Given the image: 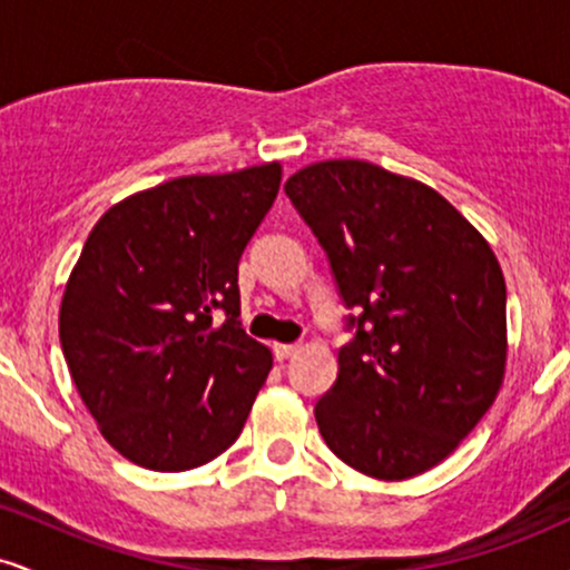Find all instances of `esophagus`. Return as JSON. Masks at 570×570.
Masks as SVG:
<instances>
[{
  "label": "esophagus",
  "mask_w": 570,
  "mask_h": 570,
  "mask_svg": "<svg viewBox=\"0 0 570 570\" xmlns=\"http://www.w3.org/2000/svg\"><path fill=\"white\" fill-rule=\"evenodd\" d=\"M299 345L297 343H273V356L278 358V362H284V358H289L297 353Z\"/></svg>",
  "instance_id": "esophagus-1"
}]
</instances>
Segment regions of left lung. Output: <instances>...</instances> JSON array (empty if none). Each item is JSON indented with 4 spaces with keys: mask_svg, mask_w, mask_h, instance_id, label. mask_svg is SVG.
Here are the masks:
<instances>
[{
    "mask_svg": "<svg viewBox=\"0 0 570 570\" xmlns=\"http://www.w3.org/2000/svg\"><path fill=\"white\" fill-rule=\"evenodd\" d=\"M284 189L353 311L337 381L313 410L324 442L377 480L429 472L501 389L499 259L436 189L375 163H313Z\"/></svg>",
    "mask_w": 570,
    "mask_h": 570,
    "instance_id": "left-lung-1",
    "label": "left lung"
}]
</instances>
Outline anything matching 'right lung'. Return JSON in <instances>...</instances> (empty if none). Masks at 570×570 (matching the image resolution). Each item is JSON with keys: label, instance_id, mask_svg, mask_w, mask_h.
Segmentation results:
<instances>
[{"label": "right lung", "instance_id": "add662e5", "mask_svg": "<svg viewBox=\"0 0 570 570\" xmlns=\"http://www.w3.org/2000/svg\"><path fill=\"white\" fill-rule=\"evenodd\" d=\"M281 166L179 176L109 208L63 292L71 381L120 455L187 472L238 440L271 351L240 330V254Z\"/></svg>", "mask_w": 570, "mask_h": 570}]
</instances>
